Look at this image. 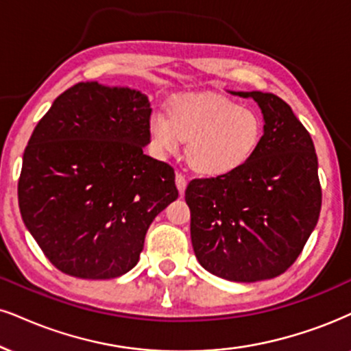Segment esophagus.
<instances>
[{"mask_svg": "<svg viewBox=\"0 0 351 351\" xmlns=\"http://www.w3.org/2000/svg\"><path fill=\"white\" fill-rule=\"evenodd\" d=\"M176 185H177V190H179L180 195H184L185 189H187V179L182 174H177L176 176Z\"/></svg>", "mask_w": 351, "mask_h": 351, "instance_id": "esophagus-1", "label": "esophagus"}]
</instances>
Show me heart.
<instances>
[{
  "label": "heart",
  "mask_w": 351,
  "mask_h": 351,
  "mask_svg": "<svg viewBox=\"0 0 351 351\" xmlns=\"http://www.w3.org/2000/svg\"><path fill=\"white\" fill-rule=\"evenodd\" d=\"M263 122L249 107L223 94L189 93L169 101L166 117L148 120L149 145L156 154H172L187 143L189 167L202 177H224L236 172L262 143Z\"/></svg>",
  "instance_id": "1"
}]
</instances>
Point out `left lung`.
<instances>
[{
	"label": "left lung",
	"mask_w": 351,
	"mask_h": 351,
	"mask_svg": "<svg viewBox=\"0 0 351 351\" xmlns=\"http://www.w3.org/2000/svg\"><path fill=\"white\" fill-rule=\"evenodd\" d=\"M229 93L261 107V146L232 174L192 180L185 202L200 265L219 278L254 283L293 265L317 224L322 190L313 138L291 107L270 93Z\"/></svg>",
	"instance_id": "1"
}]
</instances>
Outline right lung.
I'll return each mask as SVG.
<instances>
[{
  "label": "right lung",
  "instance_id": "add662e5",
  "mask_svg": "<svg viewBox=\"0 0 351 351\" xmlns=\"http://www.w3.org/2000/svg\"><path fill=\"white\" fill-rule=\"evenodd\" d=\"M141 90L77 83L34 128L17 197L25 228L63 274L109 280L140 261L149 224L179 197L174 169L143 154Z\"/></svg>",
  "mask_w": 351,
  "mask_h": 351
}]
</instances>
